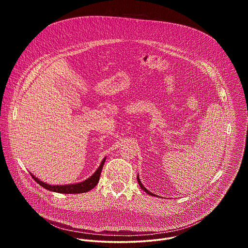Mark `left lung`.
Returning <instances> with one entry per match:
<instances>
[{"mask_svg":"<svg viewBox=\"0 0 248 248\" xmlns=\"http://www.w3.org/2000/svg\"><path fill=\"white\" fill-rule=\"evenodd\" d=\"M137 182H138V185H139V186L141 187V188H142L146 193H148V194H150V195H152V196H155V194H153L152 192H150L148 189H146L144 186H143V185L142 184H141V182H140V180H139V176L137 175Z\"/></svg>","mask_w":248,"mask_h":248,"instance_id":"8db88e82","label":"left lung"}]
</instances>
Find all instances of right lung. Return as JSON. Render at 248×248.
Returning <instances> with one entry per match:
<instances>
[{
	"label": "right lung",
	"instance_id": "1",
	"mask_svg": "<svg viewBox=\"0 0 248 248\" xmlns=\"http://www.w3.org/2000/svg\"><path fill=\"white\" fill-rule=\"evenodd\" d=\"M106 161V158L103 159V161L101 162V165L99 166L98 170L90 176V178L82 183L79 184H75V185H65V186H51L48 184H45L43 182H41L40 180H38L36 176H34L32 173H30L32 175V178L34 179V181L36 182L37 184H39L41 186H43L44 188L54 191V192H59V193H66V194H74V193H83V192H87L89 190H91L92 188H94L100 179V174L104 166V163Z\"/></svg>",
	"mask_w": 248,
	"mask_h": 248
}]
</instances>
